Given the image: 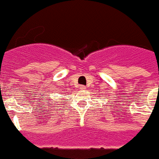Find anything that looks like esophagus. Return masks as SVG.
<instances>
[{
  "instance_id": "obj_1",
  "label": "esophagus",
  "mask_w": 159,
  "mask_h": 159,
  "mask_svg": "<svg viewBox=\"0 0 159 159\" xmlns=\"http://www.w3.org/2000/svg\"><path fill=\"white\" fill-rule=\"evenodd\" d=\"M80 90L81 91H84V90H85V89H86V87H85V86H84V85H80Z\"/></svg>"
}]
</instances>
